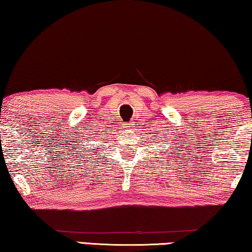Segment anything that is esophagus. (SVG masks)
I'll return each instance as SVG.
<instances>
[{"instance_id": "1", "label": "esophagus", "mask_w": 252, "mask_h": 252, "mask_svg": "<svg viewBox=\"0 0 252 252\" xmlns=\"http://www.w3.org/2000/svg\"><path fill=\"white\" fill-rule=\"evenodd\" d=\"M126 127H129V129H131V127H132V123H126Z\"/></svg>"}]
</instances>
